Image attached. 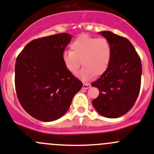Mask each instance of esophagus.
Returning <instances> with one entry per match:
<instances>
[{"label":"esophagus","instance_id":"obj_1","mask_svg":"<svg viewBox=\"0 0 154 154\" xmlns=\"http://www.w3.org/2000/svg\"><path fill=\"white\" fill-rule=\"evenodd\" d=\"M90 87V84H83V89H84V90H87V89H89Z\"/></svg>","mask_w":154,"mask_h":154}]
</instances>
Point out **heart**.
<instances>
[{
    "instance_id": "1",
    "label": "heart",
    "mask_w": 154,
    "mask_h": 154,
    "mask_svg": "<svg viewBox=\"0 0 154 154\" xmlns=\"http://www.w3.org/2000/svg\"><path fill=\"white\" fill-rule=\"evenodd\" d=\"M112 57L110 43L104 38L80 35L70 45V51L62 54V61L69 72L76 74L82 64L84 66L78 74L84 81L95 74L101 75L107 70Z\"/></svg>"
}]
</instances>
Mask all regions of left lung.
Listing matches in <instances>:
<instances>
[{
  "label": "left lung",
  "instance_id": "left-lung-1",
  "mask_svg": "<svg viewBox=\"0 0 154 154\" xmlns=\"http://www.w3.org/2000/svg\"><path fill=\"white\" fill-rule=\"evenodd\" d=\"M110 43L112 57L107 70L92 83L100 91L93 106L101 116L119 118L133 107L141 82V61L133 45L126 38L110 31L99 32Z\"/></svg>",
  "mask_w": 154,
  "mask_h": 154
}]
</instances>
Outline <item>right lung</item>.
<instances>
[{
	"label": "right lung",
	"instance_id": "add662e5",
	"mask_svg": "<svg viewBox=\"0 0 154 154\" xmlns=\"http://www.w3.org/2000/svg\"><path fill=\"white\" fill-rule=\"evenodd\" d=\"M72 35L59 33L30 42L17 57L15 87L21 106L42 122L62 117L82 82L64 67L62 54Z\"/></svg>",
	"mask_w": 154,
	"mask_h": 154
}]
</instances>
